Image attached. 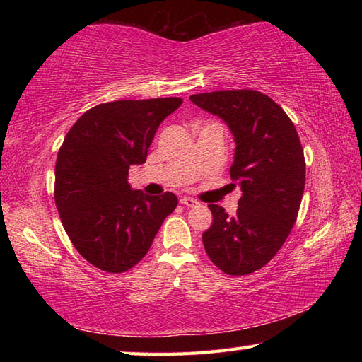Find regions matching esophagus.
<instances>
[{
    "mask_svg": "<svg viewBox=\"0 0 362 362\" xmlns=\"http://www.w3.org/2000/svg\"><path fill=\"white\" fill-rule=\"evenodd\" d=\"M180 204H183L185 206H196V205H199V202L196 201V199H193V197H182L180 199Z\"/></svg>",
    "mask_w": 362,
    "mask_h": 362,
    "instance_id": "obj_1",
    "label": "esophagus"
}]
</instances>
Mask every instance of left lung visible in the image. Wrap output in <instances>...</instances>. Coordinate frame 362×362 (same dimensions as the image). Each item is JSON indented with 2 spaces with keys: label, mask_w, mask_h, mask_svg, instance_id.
Masks as SVG:
<instances>
[{
  "label": "left lung",
  "mask_w": 362,
  "mask_h": 362,
  "mask_svg": "<svg viewBox=\"0 0 362 362\" xmlns=\"http://www.w3.org/2000/svg\"><path fill=\"white\" fill-rule=\"evenodd\" d=\"M189 99L232 130L230 177L243 191L233 218L209 205L213 224L202 235L205 252L224 274L249 275L275 257L296 224L305 189L302 144L288 115L261 91L224 90Z\"/></svg>",
  "instance_id": "1"
}]
</instances>
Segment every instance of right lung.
<instances>
[{"instance_id":"obj_1","label":"right lung","mask_w":362,"mask_h":362,"mask_svg":"<svg viewBox=\"0 0 362 362\" xmlns=\"http://www.w3.org/2000/svg\"><path fill=\"white\" fill-rule=\"evenodd\" d=\"M182 98L113 101L87 110L68 130L56 161L54 201L73 245L110 274L132 269L151 249L177 196L132 189L129 168L141 165L158 126Z\"/></svg>"}]
</instances>
